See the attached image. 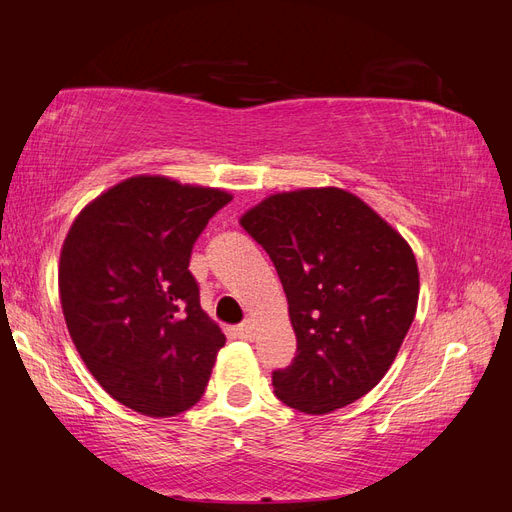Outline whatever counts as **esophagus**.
Masks as SVG:
<instances>
[{"label":"esophagus","instance_id":"1","mask_svg":"<svg viewBox=\"0 0 512 512\" xmlns=\"http://www.w3.org/2000/svg\"><path fill=\"white\" fill-rule=\"evenodd\" d=\"M237 335H239L241 339H247V342H252V339L256 337V324H254V320L241 322L239 327H237Z\"/></svg>","mask_w":512,"mask_h":512}]
</instances>
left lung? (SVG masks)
Masks as SVG:
<instances>
[{
  "label": "left lung",
  "instance_id": "1",
  "mask_svg": "<svg viewBox=\"0 0 512 512\" xmlns=\"http://www.w3.org/2000/svg\"><path fill=\"white\" fill-rule=\"evenodd\" d=\"M241 226L280 275L297 356L273 371L286 406L327 414L367 395L393 365L418 303L406 239L339 188L269 196Z\"/></svg>",
  "mask_w": 512,
  "mask_h": 512
}]
</instances>
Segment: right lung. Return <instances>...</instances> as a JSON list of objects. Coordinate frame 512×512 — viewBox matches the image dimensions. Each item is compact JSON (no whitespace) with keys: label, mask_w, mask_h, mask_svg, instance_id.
I'll list each match as a JSON object with an SVG mask.
<instances>
[{"label":"right lung","mask_w":512,"mask_h":512,"mask_svg":"<svg viewBox=\"0 0 512 512\" xmlns=\"http://www.w3.org/2000/svg\"><path fill=\"white\" fill-rule=\"evenodd\" d=\"M230 200L143 175L74 220L59 258V299L81 359L119 404L164 418L203 397L226 337L200 307L190 256Z\"/></svg>","instance_id":"add662e5"}]
</instances>
